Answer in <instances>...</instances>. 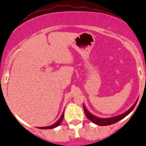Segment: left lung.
Masks as SVG:
<instances>
[{
    "mask_svg": "<svg viewBox=\"0 0 146 146\" xmlns=\"http://www.w3.org/2000/svg\"><path fill=\"white\" fill-rule=\"evenodd\" d=\"M138 100H139V99L136 100V101L135 102V103L133 105V106L131 107L130 109H129L127 112H125L123 114H121V115H117V116L112 117L101 118V117H96L95 115H93V114H91L90 112H88V110L86 108V107L84 105V112H85L86 116L87 117V118H88L90 121H92L93 123H94V124H97V125H99V126H108V125H111V124H115V123L117 122L118 121H119V120L122 119L123 118L127 117V115H128L133 110V108H135V106H136V103H137L138 102Z\"/></svg>",
    "mask_w": 146,
    "mask_h": 146,
    "instance_id": "1",
    "label": "left lung"
}]
</instances>
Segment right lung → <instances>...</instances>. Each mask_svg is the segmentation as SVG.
Returning <instances> with one entry per match:
<instances>
[{"mask_svg":"<svg viewBox=\"0 0 146 146\" xmlns=\"http://www.w3.org/2000/svg\"><path fill=\"white\" fill-rule=\"evenodd\" d=\"M63 117H64V112H62V115H61V117H60L59 119L58 120V121H56L55 123H54L53 124H52V125L50 126H48V127H38V129H54L55 128V127H58V126L60 124V123L62 121V119H63Z\"/></svg>","mask_w":146,"mask_h":146,"instance_id":"1","label":"right lung"}]
</instances>
